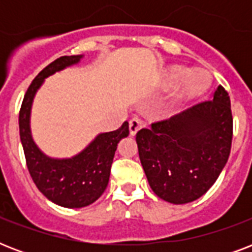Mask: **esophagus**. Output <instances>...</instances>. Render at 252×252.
<instances>
[{"label": "esophagus", "instance_id": "esophagus-1", "mask_svg": "<svg viewBox=\"0 0 252 252\" xmlns=\"http://www.w3.org/2000/svg\"><path fill=\"white\" fill-rule=\"evenodd\" d=\"M142 126H144V123H142L141 119L138 118H133L129 120V133L130 136H134V134L137 133L138 130L141 129Z\"/></svg>", "mask_w": 252, "mask_h": 252}]
</instances>
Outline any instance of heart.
I'll use <instances>...</instances> for the list:
<instances>
[{
  "label": "heart",
  "mask_w": 252,
  "mask_h": 252,
  "mask_svg": "<svg viewBox=\"0 0 252 252\" xmlns=\"http://www.w3.org/2000/svg\"><path fill=\"white\" fill-rule=\"evenodd\" d=\"M184 80V84L180 90V96L184 99H191L195 96H199L207 90L211 80L207 72L204 70H196V72H188L186 68H174L170 74V80L172 82H179L180 80Z\"/></svg>",
  "instance_id": "1"
}]
</instances>
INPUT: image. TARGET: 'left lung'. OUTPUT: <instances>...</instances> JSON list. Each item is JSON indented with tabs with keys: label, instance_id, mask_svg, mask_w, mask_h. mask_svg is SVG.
Returning <instances> with one entry per match:
<instances>
[{
	"label": "left lung",
	"instance_id": "left-lung-1",
	"mask_svg": "<svg viewBox=\"0 0 252 252\" xmlns=\"http://www.w3.org/2000/svg\"><path fill=\"white\" fill-rule=\"evenodd\" d=\"M233 116L222 86L205 100L136 134L150 188L171 204L195 201L215 184L230 154Z\"/></svg>",
	"mask_w": 252,
	"mask_h": 252
}]
</instances>
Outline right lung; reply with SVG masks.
Masks as SVG:
<instances>
[{
    "mask_svg": "<svg viewBox=\"0 0 252 252\" xmlns=\"http://www.w3.org/2000/svg\"><path fill=\"white\" fill-rule=\"evenodd\" d=\"M82 57L63 56L45 66L26 91L19 111V134L30 175L47 199L65 208L87 207L102 196L119 141L129 134L128 122H124L119 129L99 133L81 153L64 159L45 156L33 142L30 116L36 91L47 77L80 63Z\"/></svg>",
    "mask_w": 252,
    "mask_h": 252,
    "instance_id": "obj_1",
    "label": "right lung"
}]
</instances>
